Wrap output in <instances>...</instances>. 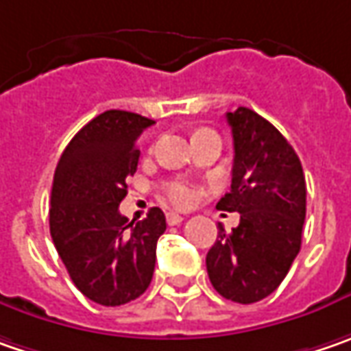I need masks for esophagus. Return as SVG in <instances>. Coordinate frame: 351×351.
<instances>
[{
  "label": "esophagus",
  "instance_id": "esophagus-1",
  "mask_svg": "<svg viewBox=\"0 0 351 351\" xmlns=\"http://www.w3.org/2000/svg\"><path fill=\"white\" fill-rule=\"evenodd\" d=\"M182 220H184V216H180V214H176V212H169V214H167V223H169V226H176V223H180Z\"/></svg>",
  "mask_w": 351,
  "mask_h": 351
}]
</instances>
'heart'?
<instances>
[{
    "mask_svg": "<svg viewBox=\"0 0 351 351\" xmlns=\"http://www.w3.org/2000/svg\"><path fill=\"white\" fill-rule=\"evenodd\" d=\"M165 196L175 206H189L194 200V191H192L189 184H184V182L173 180V182H167L165 184Z\"/></svg>",
    "mask_w": 351,
    "mask_h": 351,
    "instance_id": "heart-1",
    "label": "heart"
}]
</instances>
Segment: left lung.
<instances>
[{"label": "left lung", "mask_w": 351, "mask_h": 351, "mask_svg": "<svg viewBox=\"0 0 351 351\" xmlns=\"http://www.w3.org/2000/svg\"><path fill=\"white\" fill-rule=\"evenodd\" d=\"M234 135L232 189L216 204L239 212L230 234L206 255L212 287L228 300L252 304L269 297L300 252L306 182L295 149L265 117L250 108L228 112Z\"/></svg>", "instance_id": "obj_1"}]
</instances>
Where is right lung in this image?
<instances>
[{
  "label": "right lung",
  "mask_w": 351,
  "mask_h": 351,
  "mask_svg": "<svg viewBox=\"0 0 351 351\" xmlns=\"http://www.w3.org/2000/svg\"><path fill=\"white\" fill-rule=\"evenodd\" d=\"M155 121L108 110L86 123L56 165L49 210L51 236L72 282L101 306L141 297L153 279L157 239L167 230L160 208L128 221L119 202L137 171V137Z\"/></svg>",
  "instance_id": "right-lung-1"
}]
</instances>
